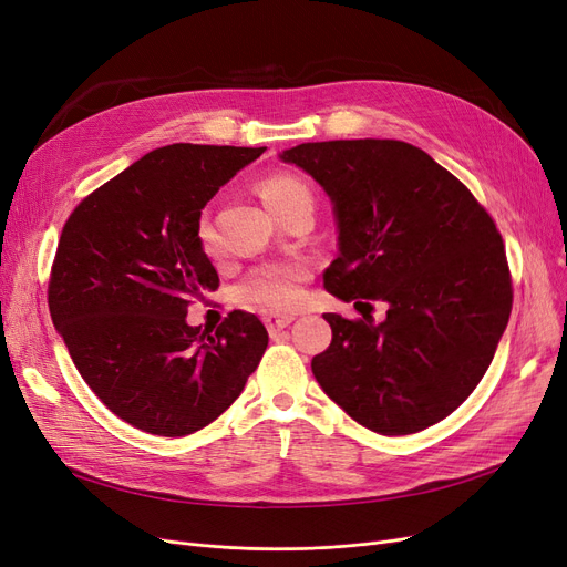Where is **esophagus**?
Segmentation results:
<instances>
[{
  "instance_id": "1",
  "label": "esophagus",
  "mask_w": 567,
  "mask_h": 567,
  "mask_svg": "<svg viewBox=\"0 0 567 567\" xmlns=\"http://www.w3.org/2000/svg\"><path fill=\"white\" fill-rule=\"evenodd\" d=\"M291 322H295V316H278V312H270V316H264V324L270 333H276L285 327H289Z\"/></svg>"
}]
</instances>
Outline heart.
<instances>
[{"label": "heart", "instance_id": "b5f03b06", "mask_svg": "<svg viewBox=\"0 0 567 567\" xmlns=\"http://www.w3.org/2000/svg\"><path fill=\"white\" fill-rule=\"evenodd\" d=\"M261 198L278 217L287 215L297 205H312L310 186L297 175H268L259 184ZM196 240L207 257H217L219 240L207 215L198 219ZM310 278V268L301 261H270L251 268L238 285V299L257 306L266 312H287L297 308L303 297V282Z\"/></svg>", "mask_w": 567, "mask_h": 567}]
</instances>
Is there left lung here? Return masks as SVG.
<instances>
[{
    "instance_id": "8db88e82",
    "label": "left lung",
    "mask_w": 567,
    "mask_h": 567,
    "mask_svg": "<svg viewBox=\"0 0 567 567\" xmlns=\"http://www.w3.org/2000/svg\"><path fill=\"white\" fill-rule=\"evenodd\" d=\"M280 158L333 200L341 255L324 289L388 303L383 322L327 312L331 343L310 364L318 383L371 432L444 421L484 379L509 322L512 272L493 217L409 142H306Z\"/></svg>"
}]
</instances>
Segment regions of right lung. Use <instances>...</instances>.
I'll return each mask as SVG.
<instances>
[{
  "label": "right lung",
  "mask_w": 567,
  "mask_h": 567,
  "mask_svg": "<svg viewBox=\"0 0 567 567\" xmlns=\"http://www.w3.org/2000/svg\"><path fill=\"white\" fill-rule=\"evenodd\" d=\"M266 146L171 144L83 198L62 226L49 310L81 379L128 425L184 436L238 400L264 358L257 316L186 324L219 287L196 240L200 209Z\"/></svg>",
  "instance_id": "obj_1"
}]
</instances>
